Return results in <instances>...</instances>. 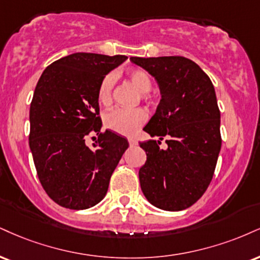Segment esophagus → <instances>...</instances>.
Returning a JSON list of instances; mask_svg holds the SVG:
<instances>
[{
  "mask_svg": "<svg viewBox=\"0 0 260 260\" xmlns=\"http://www.w3.org/2000/svg\"><path fill=\"white\" fill-rule=\"evenodd\" d=\"M128 142H129V145L131 146H134V145H137V144H138V142H137V140L133 139V138L128 139Z\"/></svg>",
  "mask_w": 260,
  "mask_h": 260,
  "instance_id": "esophagus-1",
  "label": "esophagus"
}]
</instances>
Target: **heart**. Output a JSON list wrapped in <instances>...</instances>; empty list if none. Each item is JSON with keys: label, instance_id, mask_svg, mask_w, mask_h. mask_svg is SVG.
I'll return each mask as SVG.
<instances>
[{"label": "heart", "instance_id": "heart-1", "mask_svg": "<svg viewBox=\"0 0 260 260\" xmlns=\"http://www.w3.org/2000/svg\"><path fill=\"white\" fill-rule=\"evenodd\" d=\"M127 79L140 92L142 99L149 103L155 102V96L152 95V80L150 75L142 69H131L127 71ZM115 76L112 74H108L100 81L98 90H96V98L102 105L109 106L112 103L114 95ZM148 118V114L144 109H122L117 108L109 111L105 115L104 122L105 126L110 128L114 132H117L124 136H132L138 131L144 122Z\"/></svg>", "mask_w": 260, "mask_h": 260}]
</instances>
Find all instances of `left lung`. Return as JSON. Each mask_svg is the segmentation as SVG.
<instances>
[{"instance_id":"1","label":"left lung","mask_w":260,"mask_h":260,"mask_svg":"<svg viewBox=\"0 0 260 260\" xmlns=\"http://www.w3.org/2000/svg\"><path fill=\"white\" fill-rule=\"evenodd\" d=\"M131 60L160 87V104L144 131L168 138L166 149L159 148V140L140 143L146 152L139 170L140 187L155 207L181 211L207 190L220 151V111L213 83L195 61L184 57Z\"/></svg>"}]
</instances>
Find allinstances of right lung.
<instances>
[{
    "mask_svg": "<svg viewBox=\"0 0 260 260\" xmlns=\"http://www.w3.org/2000/svg\"><path fill=\"white\" fill-rule=\"evenodd\" d=\"M95 53H74L46 68L30 105L29 145L47 195L70 209L93 207L105 198L127 139L106 129L96 90L103 77L126 60ZM99 140L89 148L85 137Z\"/></svg>",
    "mask_w": 260,
    "mask_h": 260,
    "instance_id": "add662e5",
    "label": "right lung"
}]
</instances>
